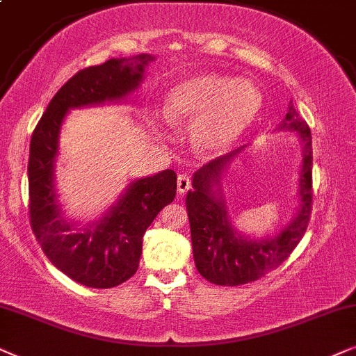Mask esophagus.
Segmentation results:
<instances>
[{"label": "esophagus", "instance_id": "obj_1", "mask_svg": "<svg viewBox=\"0 0 356 356\" xmlns=\"http://www.w3.org/2000/svg\"><path fill=\"white\" fill-rule=\"evenodd\" d=\"M191 186H192V181H191V177H188L187 174H181L177 177V192H179V195H184V193H186L188 188H191Z\"/></svg>", "mask_w": 356, "mask_h": 356}]
</instances>
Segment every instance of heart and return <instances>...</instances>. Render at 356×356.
Instances as JSON below:
<instances>
[{"label":"heart","mask_w":356,"mask_h":356,"mask_svg":"<svg viewBox=\"0 0 356 356\" xmlns=\"http://www.w3.org/2000/svg\"><path fill=\"white\" fill-rule=\"evenodd\" d=\"M262 106V94L248 79L203 73L170 89L164 104L169 122L188 123L191 141L203 156L229 149L252 125Z\"/></svg>","instance_id":"b5f03b06"}]
</instances>
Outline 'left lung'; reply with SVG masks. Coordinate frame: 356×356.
Here are the masks:
<instances>
[{
    "mask_svg": "<svg viewBox=\"0 0 356 356\" xmlns=\"http://www.w3.org/2000/svg\"><path fill=\"white\" fill-rule=\"evenodd\" d=\"M277 130L295 131L302 146L300 175V205L296 215L270 238L254 239L241 234L227 215L221 191V179L231 161L243 153L245 146L213 159L193 174L192 191L186 205L191 221L193 260L198 273L210 283L238 286L259 280L290 255L306 233L312 207V138L307 123L298 115L290 102L288 112Z\"/></svg>",
    "mask_w": 356,
    "mask_h": 356,
    "instance_id": "obj_1",
    "label": "left lung"
}]
</instances>
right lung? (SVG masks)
<instances>
[{
    "mask_svg": "<svg viewBox=\"0 0 356 356\" xmlns=\"http://www.w3.org/2000/svg\"><path fill=\"white\" fill-rule=\"evenodd\" d=\"M153 60L141 54L78 71L55 94L32 134L27 165L32 231L50 262L84 286L112 288L134 277L145 231L174 200L177 175L165 169L135 179L99 220L78 226L65 220L55 192L61 125L71 108L118 102L135 92Z\"/></svg>",
    "mask_w": 356,
    "mask_h": 356,
    "instance_id": "obj_1",
    "label": "right lung"
}]
</instances>
